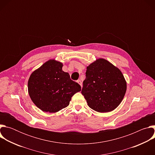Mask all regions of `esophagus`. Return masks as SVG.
Segmentation results:
<instances>
[{
  "instance_id": "obj_1",
  "label": "esophagus",
  "mask_w": 155,
  "mask_h": 155,
  "mask_svg": "<svg viewBox=\"0 0 155 155\" xmlns=\"http://www.w3.org/2000/svg\"><path fill=\"white\" fill-rule=\"evenodd\" d=\"M77 83L82 87V82L81 81V80H77Z\"/></svg>"
}]
</instances>
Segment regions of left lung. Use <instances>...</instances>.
Instances as JSON below:
<instances>
[{
	"label": "left lung",
	"instance_id": "left-lung-1",
	"mask_svg": "<svg viewBox=\"0 0 155 155\" xmlns=\"http://www.w3.org/2000/svg\"><path fill=\"white\" fill-rule=\"evenodd\" d=\"M81 94L87 105L100 113L113 111L121 102L127 84L121 71L99 58L86 68Z\"/></svg>",
	"mask_w": 155,
	"mask_h": 155
}]
</instances>
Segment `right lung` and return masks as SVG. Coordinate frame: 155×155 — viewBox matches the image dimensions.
I'll return each mask as SVG.
<instances>
[{"label":"right lung","mask_w":155,"mask_h":155,"mask_svg":"<svg viewBox=\"0 0 155 155\" xmlns=\"http://www.w3.org/2000/svg\"><path fill=\"white\" fill-rule=\"evenodd\" d=\"M63 64L50 59L34 71L28 80V93L34 104L43 112L56 113L68 107L81 86L62 70Z\"/></svg>","instance_id":"add662e5"}]
</instances>
